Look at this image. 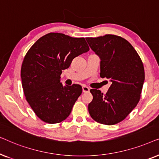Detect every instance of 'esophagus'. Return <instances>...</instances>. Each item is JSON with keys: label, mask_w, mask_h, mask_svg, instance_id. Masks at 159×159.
<instances>
[{"label": "esophagus", "mask_w": 159, "mask_h": 159, "mask_svg": "<svg viewBox=\"0 0 159 159\" xmlns=\"http://www.w3.org/2000/svg\"><path fill=\"white\" fill-rule=\"evenodd\" d=\"M90 91V88L87 86H82V92L83 93H88Z\"/></svg>", "instance_id": "esophagus-1"}]
</instances>
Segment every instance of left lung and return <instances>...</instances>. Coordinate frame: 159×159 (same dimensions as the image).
Segmentation results:
<instances>
[{
    "label": "left lung",
    "instance_id": "obj_1",
    "mask_svg": "<svg viewBox=\"0 0 159 159\" xmlns=\"http://www.w3.org/2000/svg\"><path fill=\"white\" fill-rule=\"evenodd\" d=\"M85 39L101 59L100 75L111 82L105 95L91 89L93 98L89 113L97 122L115 125L124 120L140 101L145 80L143 62L132 45L121 37L106 34Z\"/></svg>",
    "mask_w": 159,
    "mask_h": 159
}]
</instances>
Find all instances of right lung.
Masks as SVG:
<instances>
[{"instance_id": "right-lung-1", "label": "right lung", "mask_w": 159, "mask_h": 159, "mask_svg": "<svg viewBox=\"0 0 159 159\" xmlns=\"http://www.w3.org/2000/svg\"><path fill=\"white\" fill-rule=\"evenodd\" d=\"M89 50L84 38L51 32L38 39L28 51L21 65V85L27 102L41 120L59 123L70 114L82 88L80 84L63 85L60 76L74 58Z\"/></svg>"}]
</instances>
